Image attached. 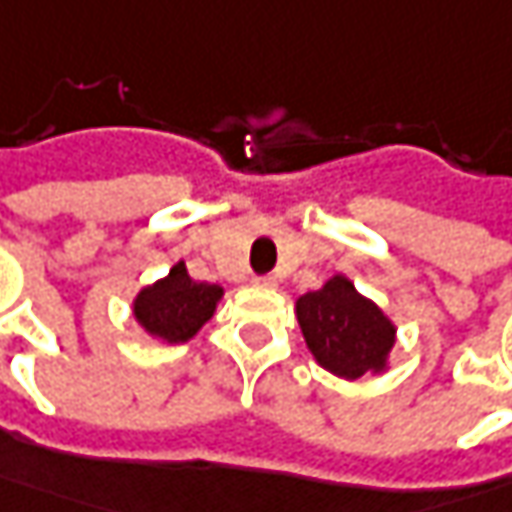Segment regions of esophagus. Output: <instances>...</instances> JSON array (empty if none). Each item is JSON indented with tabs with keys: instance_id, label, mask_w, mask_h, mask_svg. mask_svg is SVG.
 I'll list each match as a JSON object with an SVG mask.
<instances>
[{
	"instance_id": "obj_1",
	"label": "esophagus",
	"mask_w": 512,
	"mask_h": 512,
	"mask_svg": "<svg viewBox=\"0 0 512 512\" xmlns=\"http://www.w3.org/2000/svg\"><path fill=\"white\" fill-rule=\"evenodd\" d=\"M257 286H266V289H275L278 286V278H272V275H263V278L255 280Z\"/></svg>"
}]
</instances>
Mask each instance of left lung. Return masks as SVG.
I'll return each mask as SVG.
<instances>
[{"instance_id": "8db88e82", "label": "left lung", "mask_w": 512, "mask_h": 512, "mask_svg": "<svg viewBox=\"0 0 512 512\" xmlns=\"http://www.w3.org/2000/svg\"><path fill=\"white\" fill-rule=\"evenodd\" d=\"M295 315L309 352L332 375L355 381L387 369L395 323L344 275H332L321 289L300 295Z\"/></svg>"}]
</instances>
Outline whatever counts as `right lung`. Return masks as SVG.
<instances>
[{"mask_svg": "<svg viewBox=\"0 0 512 512\" xmlns=\"http://www.w3.org/2000/svg\"><path fill=\"white\" fill-rule=\"evenodd\" d=\"M220 298L223 286L194 280L180 260L166 278L137 292L134 318L151 338L163 344H186L203 329V323L212 321Z\"/></svg>", "mask_w": 512, "mask_h": 512, "instance_id": "add662e5", "label": "right lung"}]
</instances>
